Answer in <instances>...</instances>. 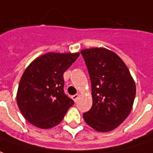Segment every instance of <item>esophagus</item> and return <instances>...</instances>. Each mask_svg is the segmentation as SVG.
<instances>
[{"label": "esophagus", "mask_w": 153, "mask_h": 153, "mask_svg": "<svg viewBox=\"0 0 153 153\" xmlns=\"http://www.w3.org/2000/svg\"><path fill=\"white\" fill-rule=\"evenodd\" d=\"M79 96H80V95H79L78 94H75V95H72V99L73 100H74V102H76V100H78V98H79Z\"/></svg>", "instance_id": "1"}]
</instances>
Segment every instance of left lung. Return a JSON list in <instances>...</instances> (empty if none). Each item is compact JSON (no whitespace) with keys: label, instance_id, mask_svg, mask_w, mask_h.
I'll return each instance as SVG.
<instances>
[{"label":"left lung","instance_id":"left-lung-1","mask_svg":"<svg viewBox=\"0 0 153 153\" xmlns=\"http://www.w3.org/2000/svg\"><path fill=\"white\" fill-rule=\"evenodd\" d=\"M91 81L93 104L85 121L99 132H108L131 112L136 86L129 69L117 54L105 48L81 51Z\"/></svg>","mask_w":153,"mask_h":153}]
</instances>
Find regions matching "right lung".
Instances as JSON below:
<instances>
[{
  "label": "right lung",
  "mask_w": 153,
  "mask_h": 153,
  "mask_svg": "<svg viewBox=\"0 0 153 153\" xmlns=\"http://www.w3.org/2000/svg\"><path fill=\"white\" fill-rule=\"evenodd\" d=\"M80 53H50L30 63L20 79L17 104L27 121L41 129L62 121L74 101L63 91V73Z\"/></svg>",
  "instance_id": "add662e5"
}]
</instances>
